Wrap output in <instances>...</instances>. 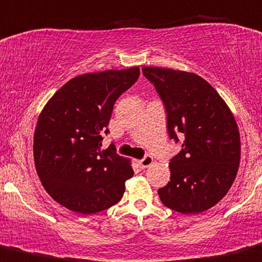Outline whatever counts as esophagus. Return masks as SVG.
<instances>
[{
	"label": "esophagus",
	"instance_id": "34e87169",
	"mask_svg": "<svg viewBox=\"0 0 262 262\" xmlns=\"http://www.w3.org/2000/svg\"><path fill=\"white\" fill-rule=\"evenodd\" d=\"M138 163H139V166L142 167V168H147V167H149L150 164L154 163V158H153L152 156H145L144 158L140 159V161H138Z\"/></svg>",
	"mask_w": 262,
	"mask_h": 262
}]
</instances>
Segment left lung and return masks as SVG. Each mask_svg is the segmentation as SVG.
<instances>
[{
	"mask_svg": "<svg viewBox=\"0 0 262 262\" xmlns=\"http://www.w3.org/2000/svg\"><path fill=\"white\" fill-rule=\"evenodd\" d=\"M142 71L163 100L170 139H183L159 198L184 214L210 210L226 196L240 166V132L232 112L196 74L156 66Z\"/></svg>",
	"mask_w": 262,
	"mask_h": 262,
	"instance_id": "obj_1",
	"label": "left lung"
}]
</instances>
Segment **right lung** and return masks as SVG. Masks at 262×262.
Returning a JSON list of instances; mask_svg holds the SVG:
<instances>
[{"mask_svg": "<svg viewBox=\"0 0 262 262\" xmlns=\"http://www.w3.org/2000/svg\"><path fill=\"white\" fill-rule=\"evenodd\" d=\"M139 78V68L82 74L60 88L43 106L34 136L38 178L68 210L93 214L112 207L133 177L130 159L101 149V133L117 99Z\"/></svg>", "mask_w": 262, "mask_h": 262, "instance_id": "obj_1", "label": "right lung"}]
</instances>
